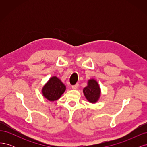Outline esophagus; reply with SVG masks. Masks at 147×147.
I'll use <instances>...</instances> for the list:
<instances>
[{"instance_id":"esophagus-1","label":"esophagus","mask_w":147,"mask_h":147,"mask_svg":"<svg viewBox=\"0 0 147 147\" xmlns=\"http://www.w3.org/2000/svg\"><path fill=\"white\" fill-rule=\"evenodd\" d=\"M78 87V84L77 83L76 84H75V85H72V88L73 89V90H76V89H77Z\"/></svg>"}]
</instances>
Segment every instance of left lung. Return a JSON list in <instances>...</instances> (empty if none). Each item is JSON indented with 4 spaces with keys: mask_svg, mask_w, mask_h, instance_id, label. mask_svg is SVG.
Wrapping results in <instances>:
<instances>
[{
    "mask_svg": "<svg viewBox=\"0 0 147 147\" xmlns=\"http://www.w3.org/2000/svg\"><path fill=\"white\" fill-rule=\"evenodd\" d=\"M83 93L86 99L91 103H96L99 100L100 89L99 84L94 79H91L88 82V86L83 89Z\"/></svg>",
    "mask_w": 147,
    "mask_h": 147,
    "instance_id": "left-lung-1",
    "label": "left lung"
}]
</instances>
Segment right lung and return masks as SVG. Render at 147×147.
I'll use <instances>...</instances> for the list:
<instances>
[{
	"mask_svg": "<svg viewBox=\"0 0 147 147\" xmlns=\"http://www.w3.org/2000/svg\"><path fill=\"white\" fill-rule=\"evenodd\" d=\"M65 90V86L56 77H51L42 89L43 96L50 101L56 100Z\"/></svg>",
	"mask_w": 147,
	"mask_h": 147,
	"instance_id": "obj_1",
	"label": "right lung"
}]
</instances>
